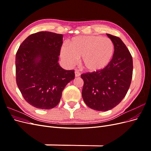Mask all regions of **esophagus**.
Segmentation results:
<instances>
[{"label": "esophagus", "mask_w": 151, "mask_h": 151, "mask_svg": "<svg viewBox=\"0 0 151 151\" xmlns=\"http://www.w3.org/2000/svg\"><path fill=\"white\" fill-rule=\"evenodd\" d=\"M81 76V73L77 70H76V71H75V76L76 77H79V76Z\"/></svg>", "instance_id": "obj_1"}]
</instances>
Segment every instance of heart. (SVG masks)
Segmentation results:
<instances>
[{"label":"heart","instance_id":"obj_1","mask_svg":"<svg viewBox=\"0 0 151 151\" xmlns=\"http://www.w3.org/2000/svg\"><path fill=\"white\" fill-rule=\"evenodd\" d=\"M68 46L62 48L63 60L68 65H73L81 57L82 65L89 72L106 67L110 63L115 50L109 38L94 35L75 36L69 41Z\"/></svg>","mask_w":151,"mask_h":151}]
</instances>
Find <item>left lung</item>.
I'll list each match as a JSON object with an SVG mask.
<instances>
[{
	"label": "left lung",
	"mask_w": 151,
	"mask_h": 151,
	"mask_svg": "<svg viewBox=\"0 0 151 151\" xmlns=\"http://www.w3.org/2000/svg\"><path fill=\"white\" fill-rule=\"evenodd\" d=\"M106 35L115 47L110 63L102 70L81 76L84 101L90 108L101 111L115 107L125 98L133 73V60L126 45L117 36Z\"/></svg>",
	"instance_id": "obj_1"
}]
</instances>
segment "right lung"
<instances>
[{"label": "right lung", "mask_w": 151, "mask_h": 151, "mask_svg": "<svg viewBox=\"0 0 151 151\" xmlns=\"http://www.w3.org/2000/svg\"><path fill=\"white\" fill-rule=\"evenodd\" d=\"M62 43V35L40 31L29 35L17 50L16 83L24 99L36 108L55 107L74 79V70L63 69L58 62Z\"/></svg>", "instance_id": "1"}]
</instances>
